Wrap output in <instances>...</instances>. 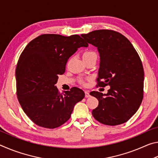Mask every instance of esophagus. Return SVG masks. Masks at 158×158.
<instances>
[{"instance_id": "obj_1", "label": "esophagus", "mask_w": 158, "mask_h": 158, "mask_svg": "<svg viewBox=\"0 0 158 158\" xmlns=\"http://www.w3.org/2000/svg\"><path fill=\"white\" fill-rule=\"evenodd\" d=\"M90 93H89V91H85V98H89L90 97Z\"/></svg>"}]
</instances>
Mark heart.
I'll return each instance as SVG.
<instances>
[{
	"instance_id": "b5f03b06",
	"label": "heart",
	"mask_w": 158,
	"mask_h": 158,
	"mask_svg": "<svg viewBox=\"0 0 158 158\" xmlns=\"http://www.w3.org/2000/svg\"><path fill=\"white\" fill-rule=\"evenodd\" d=\"M82 57L84 60H87L94 57L97 58V54H96L94 52H93V51H87V52H85L84 53H83ZM81 83H82V84H85V81L84 80L81 79Z\"/></svg>"
}]
</instances>
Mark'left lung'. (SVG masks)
<instances>
[{"mask_svg": "<svg viewBox=\"0 0 158 158\" xmlns=\"http://www.w3.org/2000/svg\"><path fill=\"white\" fill-rule=\"evenodd\" d=\"M81 36L100 53L98 85H110L106 94L90 93L99 101L93 116L104 125L124 123L143 100L144 73L139 56L126 37L116 31L98 30Z\"/></svg>", "mask_w": 158, "mask_h": 158, "instance_id": "left-lung-1", "label": "left lung"}]
</instances>
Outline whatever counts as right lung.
<instances>
[{
	"label": "right lung",
	"mask_w": 158,
	"mask_h": 158,
	"mask_svg": "<svg viewBox=\"0 0 158 158\" xmlns=\"http://www.w3.org/2000/svg\"><path fill=\"white\" fill-rule=\"evenodd\" d=\"M89 46L78 35H41L31 41L16 68L17 95L21 108L38 126L53 129L69 119L85 93L77 87L61 94L55 84L65 71L69 58Z\"/></svg>",
	"instance_id": "add662e5"
}]
</instances>
